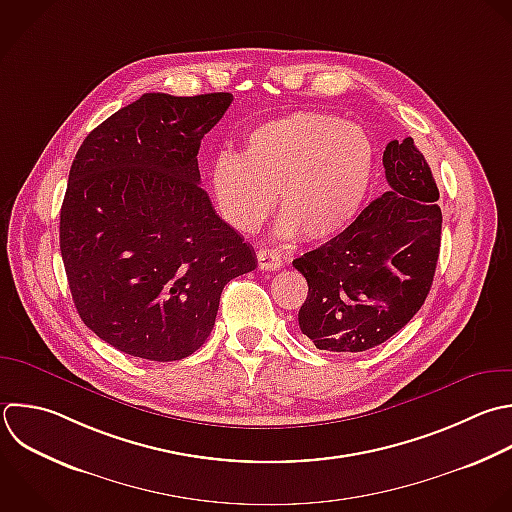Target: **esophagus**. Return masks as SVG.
Wrapping results in <instances>:
<instances>
[{
    "instance_id": "34e87169",
    "label": "esophagus",
    "mask_w": 512,
    "mask_h": 512,
    "mask_svg": "<svg viewBox=\"0 0 512 512\" xmlns=\"http://www.w3.org/2000/svg\"><path fill=\"white\" fill-rule=\"evenodd\" d=\"M258 266L262 270H280L282 268V256L278 250L260 248L258 250Z\"/></svg>"
}]
</instances>
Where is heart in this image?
Listing matches in <instances>:
<instances>
[{"label": "heart", "mask_w": 512, "mask_h": 512, "mask_svg": "<svg viewBox=\"0 0 512 512\" xmlns=\"http://www.w3.org/2000/svg\"><path fill=\"white\" fill-rule=\"evenodd\" d=\"M374 170L376 150L360 126L332 114L294 112L246 132L242 154H218L210 178L232 228L254 232L278 194V232L324 242L356 220Z\"/></svg>", "instance_id": "1"}]
</instances>
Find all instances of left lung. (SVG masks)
Returning <instances> with one entry per match:
<instances>
[{
  "label": "left lung",
  "instance_id": "8db88e82",
  "mask_svg": "<svg viewBox=\"0 0 512 512\" xmlns=\"http://www.w3.org/2000/svg\"><path fill=\"white\" fill-rule=\"evenodd\" d=\"M382 164L388 192L292 262L308 282L298 324L320 350L364 352L386 342L430 292L442 228L436 182L412 138L392 140Z\"/></svg>",
  "mask_w": 512,
  "mask_h": 512
}]
</instances>
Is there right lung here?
Returning a JSON list of instances; mask_svg holds the SVG:
<instances>
[{"label": "right lung", "mask_w": 512, "mask_h": 512, "mask_svg": "<svg viewBox=\"0 0 512 512\" xmlns=\"http://www.w3.org/2000/svg\"><path fill=\"white\" fill-rule=\"evenodd\" d=\"M232 94H144L80 146L60 214V250L84 324L154 362L196 352L224 286L258 266L254 248L200 186L198 150Z\"/></svg>", "instance_id": "add662e5"}]
</instances>
